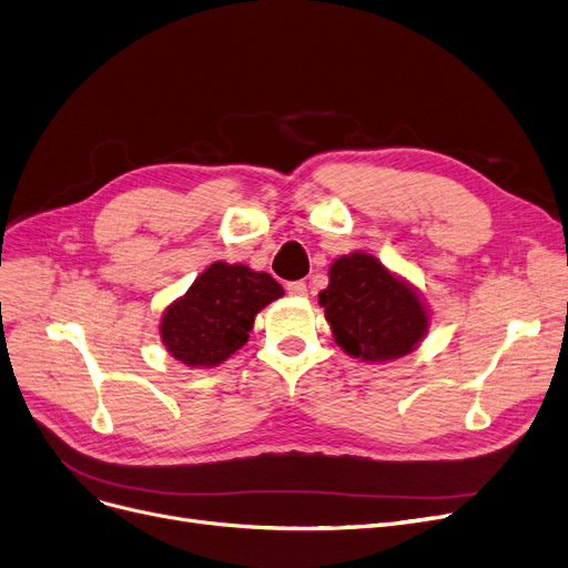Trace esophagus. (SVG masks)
I'll return each instance as SVG.
<instances>
[{
    "label": "esophagus",
    "mask_w": 568,
    "mask_h": 568,
    "mask_svg": "<svg viewBox=\"0 0 568 568\" xmlns=\"http://www.w3.org/2000/svg\"><path fill=\"white\" fill-rule=\"evenodd\" d=\"M285 290H287V294H292V297H304V294L308 292L304 281H292L285 285Z\"/></svg>",
    "instance_id": "1"
}]
</instances>
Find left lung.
Returning a JSON list of instances; mask_svg holds the SVG:
<instances>
[{
    "instance_id": "obj_1",
    "label": "left lung",
    "mask_w": 568,
    "mask_h": 568,
    "mask_svg": "<svg viewBox=\"0 0 568 568\" xmlns=\"http://www.w3.org/2000/svg\"><path fill=\"white\" fill-rule=\"evenodd\" d=\"M317 302L341 348L368 362L408 355L427 332L417 294L366 253L338 257Z\"/></svg>"
}]
</instances>
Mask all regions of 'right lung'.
Instances as JSON below:
<instances>
[{
    "label": "right lung",
    "mask_w": 568,
    "mask_h": 568,
    "mask_svg": "<svg viewBox=\"0 0 568 568\" xmlns=\"http://www.w3.org/2000/svg\"><path fill=\"white\" fill-rule=\"evenodd\" d=\"M283 294L264 271L215 262L162 317L166 351L187 366H215L248 341L255 315Z\"/></svg>",
    "instance_id": "obj_1"
}]
</instances>
